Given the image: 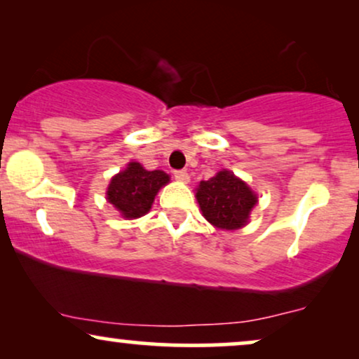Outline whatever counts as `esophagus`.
Wrapping results in <instances>:
<instances>
[{
    "instance_id": "34e87169",
    "label": "esophagus",
    "mask_w": 359,
    "mask_h": 359,
    "mask_svg": "<svg viewBox=\"0 0 359 359\" xmlns=\"http://www.w3.org/2000/svg\"><path fill=\"white\" fill-rule=\"evenodd\" d=\"M174 177H175L177 180H179V182H182V184H187L189 180H190L187 170H175L174 172Z\"/></svg>"
}]
</instances>
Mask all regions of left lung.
<instances>
[{"label": "left lung", "mask_w": 359, "mask_h": 359, "mask_svg": "<svg viewBox=\"0 0 359 359\" xmlns=\"http://www.w3.org/2000/svg\"><path fill=\"white\" fill-rule=\"evenodd\" d=\"M197 200L203 217L213 226L223 229L241 228L248 222L256 195L229 170H222L197 189Z\"/></svg>", "instance_id": "obj_1"}]
</instances>
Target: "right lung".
Instances as JSON below:
<instances>
[{
	"label": "right lung",
	"instance_id": "obj_1",
	"mask_svg": "<svg viewBox=\"0 0 359 359\" xmlns=\"http://www.w3.org/2000/svg\"><path fill=\"white\" fill-rule=\"evenodd\" d=\"M169 182L162 170H146L137 162H131L126 170L111 179L108 187V202L116 207L124 218H137L149 212L156 194Z\"/></svg>",
	"mask_w": 359,
	"mask_h": 359
}]
</instances>
